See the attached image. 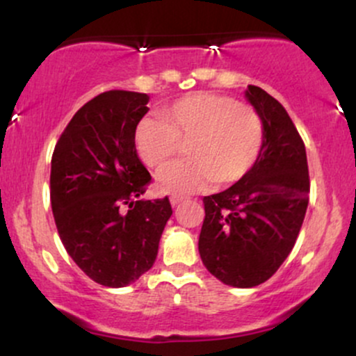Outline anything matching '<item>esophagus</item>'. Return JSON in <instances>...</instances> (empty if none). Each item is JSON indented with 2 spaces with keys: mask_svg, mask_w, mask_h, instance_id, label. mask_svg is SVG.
<instances>
[{
  "mask_svg": "<svg viewBox=\"0 0 356 356\" xmlns=\"http://www.w3.org/2000/svg\"><path fill=\"white\" fill-rule=\"evenodd\" d=\"M184 199H186V195L172 194V195H170V204H172V206H177V204H181Z\"/></svg>",
  "mask_w": 356,
  "mask_h": 356,
  "instance_id": "34e87169",
  "label": "esophagus"
}]
</instances>
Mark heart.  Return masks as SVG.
<instances>
[{"instance_id":"heart-1","label":"heart","mask_w":356,"mask_h":356,"mask_svg":"<svg viewBox=\"0 0 356 356\" xmlns=\"http://www.w3.org/2000/svg\"><path fill=\"white\" fill-rule=\"evenodd\" d=\"M161 120L137 125L134 145L150 169H162L187 145L189 161L167 167L159 187L172 194H191L214 181L232 184L254 165L263 147L259 113L227 95L194 92L161 110Z\"/></svg>"}]
</instances>
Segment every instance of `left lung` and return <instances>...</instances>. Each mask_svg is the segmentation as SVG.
<instances>
[{
  "label": "left lung",
  "mask_w": 356,
  "mask_h": 356,
  "mask_svg": "<svg viewBox=\"0 0 356 356\" xmlns=\"http://www.w3.org/2000/svg\"><path fill=\"white\" fill-rule=\"evenodd\" d=\"M248 100L264 127L254 165L229 189L202 199L199 254L224 284L252 288L268 281L295 248L309 194L305 142L283 105L249 85Z\"/></svg>",
  "instance_id": "left-lung-1"
}]
</instances>
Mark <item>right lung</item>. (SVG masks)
<instances>
[{"label":"right lung","instance_id":"obj_1","mask_svg":"<svg viewBox=\"0 0 356 356\" xmlns=\"http://www.w3.org/2000/svg\"><path fill=\"white\" fill-rule=\"evenodd\" d=\"M145 93L108 90L68 122L51 157L50 197L60 239L90 280L124 288L152 268L172 216L169 197L144 201L152 182L134 136Z\"/></svg>","mask_w":356,"mask_h":356}]
</instances>
